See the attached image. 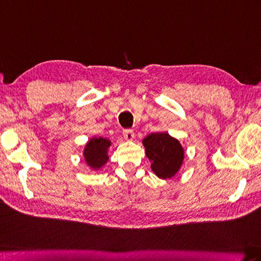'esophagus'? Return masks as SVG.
<instances>
[{
  "label": "esophagus",
  "instance_id": "34e87169",
  "mask_svg": "<svg viewBox=\"0 0 261 261\" xmlns=\"http://www.w3.org/2000/svg\"><path fill=\"white\" fill-rule=\"evenodd\" d=\"M123 137H124V139L125 140H127V141H132L135 139V134H134V131L132 130H124L123 131Z\"/></svg>",
  "mask_w": 261,
  "mask_h": 261
}]
</instances>
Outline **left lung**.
I'll use <instances>...</instances> for the list:
<instances>
[{
	"instance_id": "1",
	"label": "left lung",
	"mask_w": 261,
	"mask_h": 261,
	"mask_svg": "<svg viewBox=\"0 0 261 261\" xmlns=\"http://www.w3.org/2000/svg\"><path fill=\"white\" fill-rule=\"evenodd\" d=\"M146 156L150 161V168L154 174L163 178L174 177L185 162V148L176 138L168 132H156L148 135L142 140Z\"/></svg>"
}]
</instances>
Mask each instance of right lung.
Segmentation results:
<instances>
[{
  "label": "right lung",
  "instance_id": "obj_1",
  "mask_svg": "<svg viewBox=\"0 0 261 261\" xmlns=\"http://www.w3.org/2000/svg\"><path fill=\"white\" fill-rule=\"evenodd\" d=\"M112 146L110 139L103 137H91L84 147L83 156L87 166L93 171H100L110 160L109 149Z\"/></svg>",
  "mask_w": 261,
  "mask_h": 261
}]
</instances>
